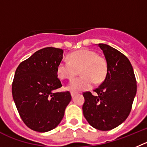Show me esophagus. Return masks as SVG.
I'll return each instance as SVG.
<instances>
[{
  "label": "esophagus",
  "instance_id": "34e87169",
  "mask_svg": "<svg viewBox=\"0 0 147 147\" xmlns=\"http://www.w3.org/2000/svg\"><path fill=\"white\" fill-rule=\"evenodd\" d=\"M76 94L77 93H75V92H71V95H72V97H74V96H75V95H76Z\"/></svg>",
  "mask_w": 147,
  "mask_h": 147
}]
</instances>
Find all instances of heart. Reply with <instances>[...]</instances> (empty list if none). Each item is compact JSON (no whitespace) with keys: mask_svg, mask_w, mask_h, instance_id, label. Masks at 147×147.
Returning a JSON list of instances; mask_svg holds the SVG:
<instances>
[{"mask_svg":"<svg viewBox=\"0 0 147 147\" xmlns=\"http://www.w3.org/2000/svg\"><path fill=\"white\" fill-rule=\"evenodd\" d=\"M108 66L106 59L94 51L83 49L68 55V61H61L57 67L61 79H72L79 73L81 77L74 79L67 86L72 92L92 88L94 83L100 84L106 78Z\"/></svg>","mask_w":147,"mask_h":147,"instance_id":"heart-1","label":"heart"}]
</instances>
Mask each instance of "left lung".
Instances as JSON below:
<instances>
[{
	"mask_svg": "<svg viewBox=\"0 0 147 147\" xmlns=\"http://www.w3.org/2000/svg\"><path fill=\"white\" fill-rule=\"evenodd\" d=\"M108 62L106 78L98 88L83 92L84 117L95 129L106 131L118 127L127 118L137 85L133 69L129 59L116 49L99 44Z\"/></svg>",
	"mask_w": 147,
	"mask_h": 147,
	"instance_id": "obj_1",
	"label": "left lung"
}]
</instances>
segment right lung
<instances>
[{
    "instance_id": "1",
    "label": "right lung",
    "mask_w": 147,
    "mask_h": 147,
    "mask_svg": "<svg viewBox=\"0 0 147 147\" xmlns=\"http://www.w3.org/2000/svg\"><path fill=\"white\" fill-rule=\"evenodd\" d=\"M62 49L48 47L21 62L12 83V96L20 116L27 127L39 133L59 125L71 101L69 92H54L62 86L57 67Z\"/></svg>"
}]
</instances>
